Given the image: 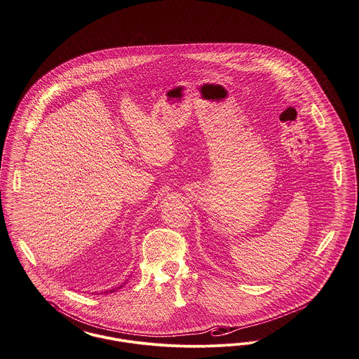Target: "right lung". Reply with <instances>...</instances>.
Wrapping results in <instances>:
<instances>
[{
  "mask_svg": "<svg viewBox=\"0 0 359 359\" xmlns=\"http://www.w3.org/2000/svg\"><path fill=\"white\" fill-rule=\"evenodd\" d=\"M121 287H122V285H121ZM114 290H109V292H114Z\"/></svg>",
  "mask_w": 359,
  "mask_h": 359,
  "instance_id": "obj_1",
  "label": "right lung"
}]
</instances>
